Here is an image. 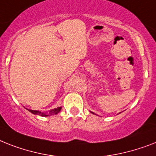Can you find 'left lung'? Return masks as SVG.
<instances>
[{"label": "left lung", "mask_w": 156, "mask_h": 156, "mask_svg": "<svg viewBox=\"0 0 156 156\" xmlns=\"http://www.w3.org/2000/svg\"><path fill=\"white\" fill-rule=\"evenodd\" d=\"M93 114H94V113H93Z\"/></svg>", "instance_id": "obj_1"}]
</instances>
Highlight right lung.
Segmentation results:
<instances>
[{
	"mask_svg": "<svg viewBox=\"0 0 156 156\" xmlns=\"http://www.w3.org/2000/svg\"><path fill=\"white\" fill-rule=\"evenodd\" d=\"M29 111H30L31 113L34 114V115H40V116H49V115H57V114L61 111V107H58V108H55L54 109V110H52V111H49V114L43 113V112H41V111H33V110H29Z\"/></svg>",
	"mask_w": 156,
	"mask_h": 156,
	"instance_id": "1",
	"label": "right lung"
}]
</instances>
